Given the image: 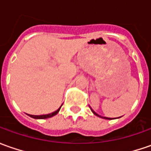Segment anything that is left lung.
Wrapping results in <instances>:
<instances>
[{"label":"left lung","instance_id":"1","mask_svg":"<svg viewBox=\"0 0 151 151\" xmlns=\"http://www.w3.org/2000/svg\"><path fill=\"white\" fill-rule=\"evenodd\" d=\"M91 111H92V113H94V114H95V115H96V116H98V117H101V116H100V115H98V114H97V113H95V112H94V111H93V110H92V109H91ZM101 118H102V117H101ZM103 119H109V118H103Z\"/></svg>","mask_w":151,"mask_h":151}]
</instances>
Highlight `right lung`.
Segmentation results:
<instances>
[{"label":"right lung","mask_w":151,"mask_h":151,"mask_svg":"<svg viewBox=\"0 0 151 151\" xmlns=\"http://www.w3.org/2000/svg\"><path fill=\"white\" fill-rule=\"evenodd\" d=\"M60 107L58 110H56L55 112H54V113H50V114H46V115H29V116H30V117H32V118H33V119H48V118H51V117L55 116V115H56L57 113H59V111H60Z\"/></svg>","instance_id":"right-lung-1"}]
</instances>
